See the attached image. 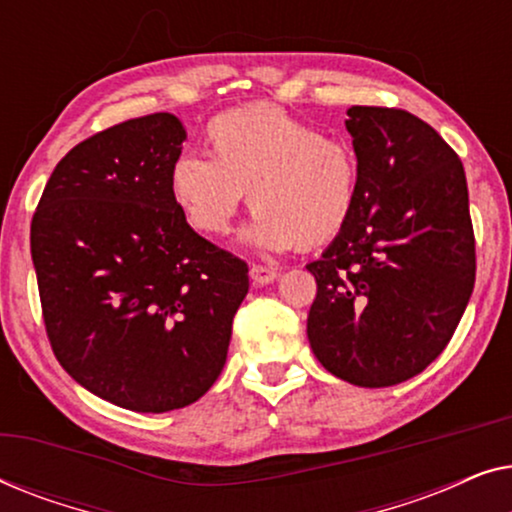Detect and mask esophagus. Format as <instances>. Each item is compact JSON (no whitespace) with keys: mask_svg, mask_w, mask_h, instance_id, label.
<instances>
[{"mask_svg":"<svg viewBox=\"0 0 512 512\" xmlns=\"http://www.w3.org/2000/svg\"><path fill=\"white\" fill-rule=\"evenodd\" d=\"M249 275L251 279H254V284L263 286V284H270L275 282V279L279 277V272L275 268H270V265H261V263H254L249 268Z\"/></svg>","mask_w":512,"mask_h":512,"instance_id":"esophagus-1","label":"esophagus"}]
</instances>
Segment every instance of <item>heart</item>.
Returning a JSON list of instances; mask_svg holds the SVG:
<instances>
[{"label":"heart","mask_w":512,"mask_h":512,"mask_svg":"<svg viewBox=\"0 0 512 512\" xmlns=\"http://www.w3.org/2000/svg\"><path fill=\"white\" fill-rule=\"evenodd\" d=\"M207 153L174 160L172 195L205 235H226L249 191V240L263 249L319 247L338 237L359 200L354 146L282 109L254 104L207 125Z\"/></svg>","instance_id":"obj_1"}]
</instances>
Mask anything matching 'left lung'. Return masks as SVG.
Listing matches in <instances>:
<instances>
[{
  "instance_id": "1",
  "label": "left lung",
  "mask_w": 512,
  "mask_h": 512,
  "mask_svg": "<svg viewBox=\"0 0 512 512\" xmlns=\"http://www.w3.org/2000/svg\"><path fill=\"white\" fill-rule=\"evenodd\" d=\"M361 186L347 228L307 270L312 352L356 387H394L447 347L475 284L464 165L410 111L349 107Z\"/></svg>"
}]
</instances>
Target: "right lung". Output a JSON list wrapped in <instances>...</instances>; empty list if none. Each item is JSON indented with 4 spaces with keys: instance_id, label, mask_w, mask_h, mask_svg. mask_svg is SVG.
Returning <instances> with one entry per match:
<instances>
[{
    "instance_id": "obj_1",
    "label": "right lung",
    "mask_w": 512,
    "mask_h": 512,
    "mask_svg": "<svg viewBox=\"0 0 512 512\" xmlns=\"http://www.w3.org/2000/svg\"><path fill=\"white\" fill-rule=\"evenodd\" d=\"M172 114L95 132L55 165L32 216L41 314L60 366L135 412L198 401L226 363L249 265L186 223Z\"/></svg>"
}]
</instances>
